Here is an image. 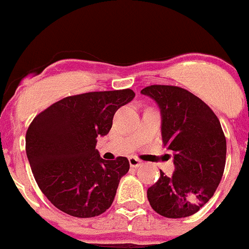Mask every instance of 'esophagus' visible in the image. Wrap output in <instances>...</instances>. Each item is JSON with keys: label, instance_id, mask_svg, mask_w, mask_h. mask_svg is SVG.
<instances>
[{"label": "esophagus", "instance_id": "esophagus-1", "mask_svg": "<svg viewBox=\"0 0 249 249\" xmlns=\"http://www.w3.org/2000/svg\"><path fill=\"white\" fill-rule=\"evenodd\" d=\"M129 163H130V166H131V168H139V166L142 164V161L140 160L139 158H135V157H130Z\"/></svg>", "mask_w": 249, "mask_h": 249}]
</instances>
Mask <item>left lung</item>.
<instances>
[{
	"instance_id": "8db88e82",
	"label": "left lung",
	"mask_w": 249,
	"mask_h": 249,
	"mask_svg": "<svg viewBox=\"0 0 249 249\" xmlns=\"http://www.w3.org/2000/svg\"><path fill=\"white\" fill-rule=\"evenodd\" d=\"M158 105L161 139L173 152V175L160 178L147 190L152 208L165 218L197 213L213 197L223 178L226 140L213 110L185 89L151 85L141 90Z\"/></svg>"
}]
</instances>
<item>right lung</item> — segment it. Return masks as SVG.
I'll return each instance as SVG.
<instances>
[{
  "label": "right lung",
  "mask_w": 249,
  "mask_h": 249,
  "mask_svg": "<svg viewBox=\"0 0 249 249\" xmlns=\"http://www.w3.org/2000/svg\"><path fill=\"white\" fill-rule=\"evenodd\" d=\"M134 97L130 89L69 96L31 122L26 156L38 187L55 208L92 218L112 206L130 164L125 157L101 158L96 143L109 132L115 112Z\"/></svg>",
  "instance_id": "obj_1"
}]
</instances>
